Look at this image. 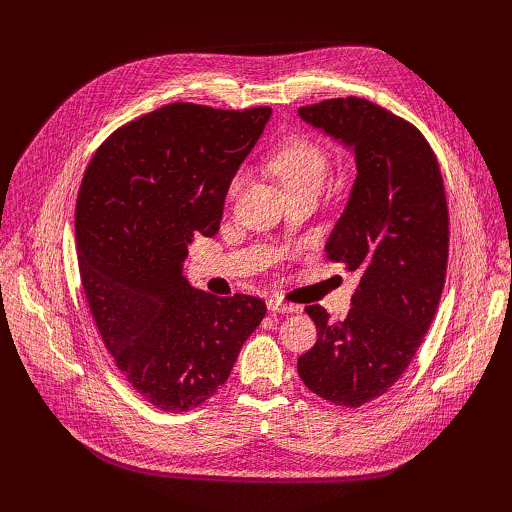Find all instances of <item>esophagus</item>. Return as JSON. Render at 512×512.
Here are the masks:
<instances>
[{
	"label": "esophagus",
	"mask_w": 512,
	"mask_h": 512,
	"mask_svg": "<svg viewBox=\"0 0 512 512\" xmlns=\"http://www.w3.org/2000/svg\"><path fill=\"white\" fill-rule=\"evenodd\" d=\"M267 309H270L272 313H294V311H299L297 305L284 303L280 299H270V301H267Z\"/></svg>",
	"instance_id": "esophagus-1"
}]
</instances>
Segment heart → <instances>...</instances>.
<instances>
[{
	"mask_svg": "<svg viewBox=\"0 0 512 512\" xmlns=\"http://www.w3.org/2000/svg\"><path fill=\"white\" fill-rule=\"evenodd\" d=\"M270 170L282 180L286 191L297 188H321L328 178V153L309 137H292L274 149L267 161ZM242 184L240 176H234L228 186V197H234Z\"/></svg>",
	"mask_w": 512,
	"mask_h": 512,
	"instance_id": "1",
	"label": "heart"
}]
</instances>
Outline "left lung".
I'll return each mask as SVG.
<instances>
[{"label":"left lung","instance_id":"obj_1","mask_svg":"<svg viewBox=\"0 0 512 512\" xmlns=\"http://www.w3.org/2000/svg\"><path fill=\"white\" fill-rule=\"evenodd\" d=\"M299 116L355 153L357 178L326 255L361 280L346 319L305 309L317 342L297 369L313 394L355 409L398 382L436 315L448 263L444 182L423 134L367 99H326Z\"/></svg>","mask_w":512,"mask_h":512}]
</instances>
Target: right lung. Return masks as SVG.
Segmentation results:
<instances>
[{"label":"right lung","mask_w":512,"mask_h":512,"mask_svg":"<svg viewBox=\"0 0 512 512\" xmlns=\"http://www.w3.org/2000/svg\"><path fill=\"white\" fill-rule=\"evenodd\" d=\"M270 116L164 105L112 132L80 182L87 303L118 369L161 411H191L218 392L265 317L261 299L195 290L182 267L197 234H218L228 186Z\"/></svg>","instance_id":"obj_1"}]
</instances>
